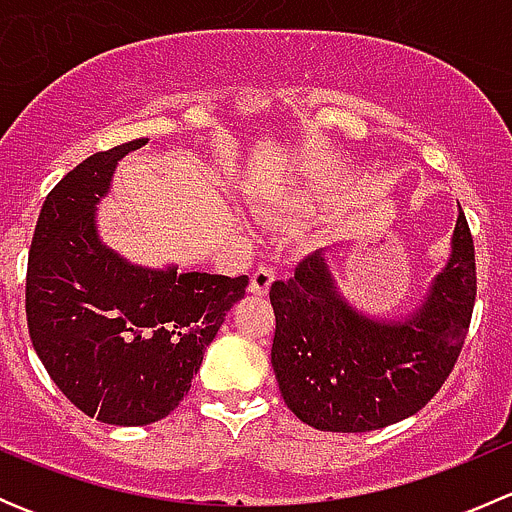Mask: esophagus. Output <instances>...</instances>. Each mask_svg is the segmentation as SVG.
<instances>
[{"label": "esophagus", "mask_w": 512, "mask_h": 512, "mask_svg": "<svg viewBox=\"0 0 512 512\" xmlns=\"http://www.w3.org/2000/svg\"><path fill=\"white\" fill-rule=\"evenodd\" d=\"M275 277H277L275 267L260 265L255 272H252L250 292L252 294H267V292H270V285H272V282H275Z\"/></svg>", "instance_id": "esophagus-1"}]
</instances>
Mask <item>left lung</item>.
I'll return each mask as SVG.
<instances>
[{"instance_id": "obj_1", "label": "left lung", "mask_w": 512, "mask_h": 512, "mask_svg": "<svg viewBox=\"0 0 512 512\" xmlns=\"http://www.w3.org/2000/svg\"><path fill=\"white\" fill-rule=\"evenodd\" d=\"M476 247L458 210L453 255L404 322L361 317L334 289L319 252L275 282L272 369L299 421L337 433L391 426L421 411L461 356L476 304Z\"/></svg>"}]
</instances>
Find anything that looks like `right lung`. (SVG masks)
Returning a JSON list of instances; mask_svg holds the SVG:
<instances>
[{"label": "right lung", "instance_id": "right-lung-1", "mask_svg": "<svg viewBox=\"0 0 512 512\" xmlns=\"http://www.w3.org/2000/svg\"><path fill=\"white\" fill-rule=\"evenodd\" d=\"M146 138L94 153L51 188L27 265V324L61 394L111 426H146L183 401L247 275L146 270L98 242L94 210L116 163Z\"/></svg>", "mask_w": 512, "mask_h": 512}]
</instances>
